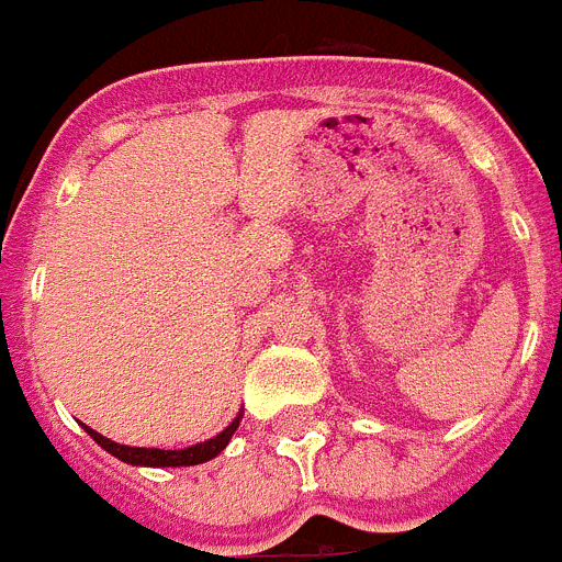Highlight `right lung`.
Returning a JSON list of instances; mask_svg holds the SVG:
<instances>
[{
	"label": "right lung",
	"instance_id": "1",
	"mask_svg": "<svg viewBox=\"0 0 562 562\" xmlns=\"http://www.w3.org/2000/svg\"><path fill=\"white\" fill-rule=\"evenodd\" d=\"M238 422H241V411L236 414V419L227 425L222 434H216L213 439L200 441V445H191V448L182 450H160V448H128V445H117V441L106 439L98 430H92L89 425H81L92 439L101 445L106 453H112L114 459H121L123 464H134V467H191V464H205V461L216 459L222 450L227 448V441L233 439L236 434Z\"/></svg>",
	"mask_w": 562,
	"mask_h": 562
}]
</instances>
